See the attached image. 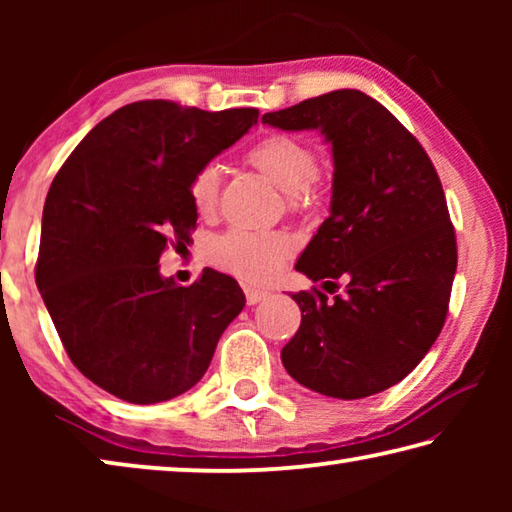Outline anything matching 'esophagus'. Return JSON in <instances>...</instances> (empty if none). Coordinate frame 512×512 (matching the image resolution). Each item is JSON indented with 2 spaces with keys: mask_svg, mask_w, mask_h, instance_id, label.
<instances>
[{
  "mask_svg": "<svg viewBox=\"0 0 512 512\" xmlns=\"http://www.w3.org/2000/svg\"><path fill=\"white\" fill-rule=\"evenodd\" d=\"M268 298V291L264 289H255V287H246V300L248 305H257V302H262Z\"/></svg>",
  "mask_w": 512,
  "mask_h": 512,
  "instance_id": "34e87169",
  "label": "esophagus"
}]
</instances>
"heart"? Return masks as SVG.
I'll list each match as a JSON object with an SVG mask.
<instances>
[{
	"mask_svg": "<svg viewBox=\"0 0 512 512\" xmlns=\"http://www.w3.org/2000/svg\"><path fill=\"white\" fill-rule=\"evenodd\" d=\"M248 164L287 194L291 212H302L318 194V155L289 133H273L259 140L246 155ZM221 171L214 162L203 164L189 183V201L201 216H210L219 203ZM291 253V241L277 232L230 230L214 244V262L246 280L266 282L280 271Z\"/></svg>",
	"mask_w": 512,
	"mask_h": 512,
	"instance_id": "b5f03b06",
	"label": "heart"
}]
</instances>
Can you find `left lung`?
<instances>
[{
  "instance_id": "obj_1",
  "label": "left lung",
  "mask_w": 512,
  "mask_h": 512,
  "mask_svg": "<svg viewBox=\"0 0 512 512\" xmlns=\"http://www.w3.org/2000/svg\"><path fill=\"white\" fill-rule=\"evenodd\" d=\"M282 131L318 128L332 142L329 216L296 271L316 287L293 293L300 327L282 348L298 384L339 400L386 391L418 366L445 325L456 235L443 185L422 144L379 101L334 90L266 112Z\"/></svg>"
}]
</instances>
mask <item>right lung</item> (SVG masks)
Returning <instances> with one entry per match:
<instances>
[{
    "label": "right lung",
    "mask_w": 512,
    "mask_h": 512,
    "mask_svg": "<svg viewBox=\"0 0 512 512\" xmlns=\"http://www.w3.org/2000/svg\"><path fill=\"white\" fill-rule=\"evenodd\" d=\"M257 117V108L128 103L83 137L49 187L36 284L74 366L119 400L189 391L246 305L230 275L203 268L180 287L158 262L196 228L194 173Z\"/></svg>",
    "instance_id": "add662e5"
}]
</instances>
